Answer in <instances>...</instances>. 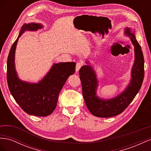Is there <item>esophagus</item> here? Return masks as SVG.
<instances>
[{
  "instance_id": "obj_1",
  "label": "esophagus",
  "mask_w": 151,
  "mask_h": 151,
  "mask_svg": "<svg viewBox=\"0 0 151 151\" xmlns=\"http://www.w3.org/2000/svg\"><path fill=\"white\" fill-rule=\"evenodd\" d=\"M82 65H83V63H81V62L77 63L76 67V72H79V70H80V68L82 67Z\"/></svg>"
}]
</instances>
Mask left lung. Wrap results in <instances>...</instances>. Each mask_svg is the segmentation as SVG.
Returning a JSON list of instances; mask_svg holds the SVG:
<instances>
[{
	"mask_svg": "<svg viewBox=\"0 0 151 151\" xmlns=\"http://www.w3.org/2000/svg\"><path fill=\"white\" fill-rule=\"evenodd\" d=\"M124 34L129 37L134 46L135 60L131 70V79L125 89L116 96L110 99L101 98L97 94L98 79L93 67L83 65L79 70L83 87V94L87 107L94 116L101 118L115 116L122 113L133 101L139 91L144 77V60L142 51L136 40L135 30L125 28Z\"/></svg>",
	"mask_w": 151,
	"mask_h": 151,
	"instance_id": "1",
	"label": "left lung"
}]
</instances>
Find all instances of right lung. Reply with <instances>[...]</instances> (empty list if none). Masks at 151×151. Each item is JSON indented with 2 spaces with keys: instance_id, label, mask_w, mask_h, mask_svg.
<instances>
[{
  "instance_id": "1",
  "label": "right lung",
  "mask_w": 151,
  "mask_h": 151,
  "mask_svg": "<svg viewBox=\"0 0 151 151\" xmlns=\"http://www.w3.org/2000/svg\"><path fill=\"white\" fill-rule=\"evenodd\" d=\"M43 28L42 24H24L19 36L12 45L7 63V79L10 92L20 107L31 115L46 116L56 108L58 95L68 77L74 74L75 62L53 63L43 78L38 83L21 80L15 67V52L18 40L26 31H38Z\"/></svg>"
}]
</instances>
